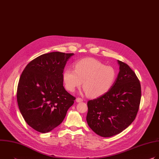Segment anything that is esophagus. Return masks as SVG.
I'll use <instances>...</instances> for the list:
<instances>
[{
	"mask_svg": "<svg viewBox=\"0 0 159 159\" xmlns=\"http://www.w3.org/2000/svg\"><path fill=\"white\" fill-rule=\"evenodd\" d=\"M76 101H77V102H82V101H83V99H82V98H77L76 99Z\"/></svg>",
	"mask_w": 159,
	"mask_h": 159,
	"instance_id": "1",
	"label": "esophagus"
}]
</instances>
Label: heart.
I'll return each mask as SVG.
<instances>
[{
	"label": "heart",
	"instance_id": "b5f03b06",
	"mask_svg": "<svg viewBox=\"0 0 159 159\" xmlns=\"http://www.w3.org/2000/svg\"><path fill=\"white\" fill-rule=\"evenodd\" d=\"M116 79V72L111 66H104L94 58H84L75 64V70L67 69L63 74L65 88L74 92L83 82L89 97H98L107 93Z\"/></svg>",
	"mask_w": 159,
	"mask_h": 159
}]
</instances>
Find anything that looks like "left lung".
I'll return each instance as SVG.
<instances>
[{"instance_id": "left-lung-1", "label": "left lung", "mask_w": 159, "mask_h": 159, "mask_svg": "<svg viewBox=\"0 0 159 159\" xmlns=\"http://www.w3.org/2000/svg\"><path fill=\"white\" fill-rule=\"evenodd\" d=\"M118 62L120 72L111 88L104 95L87 102V124L102 137H112L128 128L139 109L140 80L126 63Z\"/></svg>"}]
</instances>
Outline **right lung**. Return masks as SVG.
<instances>
[{
  "label": "right lung",
  "mask_w": 159,
  "mask_h": 159,
  "mask_svg": "<svg viewBox=\"0 0 159 159\" xmlns=\"http://www.w3.org/2000/svg\"><path fill=\"white\" fill-rule=\"evenodd\" d=\"M74 53L51 52L31 61L20 77L17 101L25 121L40 133L60 125L75 98L63 87V73Z\"/></svg>",
  "instance_id": "right-lung-1"
}]
</instances>
